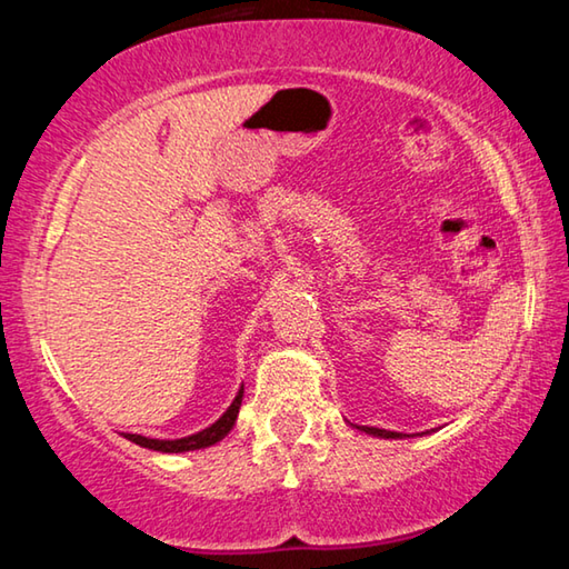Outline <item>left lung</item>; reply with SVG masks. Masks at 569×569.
Returning a JSON list of instances; mask_svg holds the SVG:
<instances>
[{
  "mask_svg": "<svg viewBox=\"0 0 569 569\" xmlns=\"http://www.w3.org/2000/svg\"><path fill=\"white\" fill-rule=\"evenodd\" d=\"M366 435H373V437H383V439H399L403 435H399V431H387V429H377V427H363Z\"/></svg>",
  "mask_w": 569,
  "mask_h": 569,
  "instance_id": "obj_1",
  "label": "left lung"
}]
</instances>
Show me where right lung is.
Here are the masks:
<instances>
[{
    "mask_svg": "<svg viewBox=\"0 0 569 569\" xmlns=\"http://www.w3.org/2000/svg\"><path fill=\"white\" fill-rule=\"evenodd\" d=\"M240 401H243V389L238 391V397L230 403L228 411L220 417L216 423H210L208 429L198 431V435H190V437H182V439H148V437H140V435H124V439L134 441V445L152 449V451H166V455H178V451H192V449H206L210 445H216V441L223 439L230 429H233L236 417H238V409H240Z\"/></svg>",
    "mask_w": 569,
    "mask_h": 569,
    "instance_id": "add662e5",
    "label": "right lung"
}]
</instances>
